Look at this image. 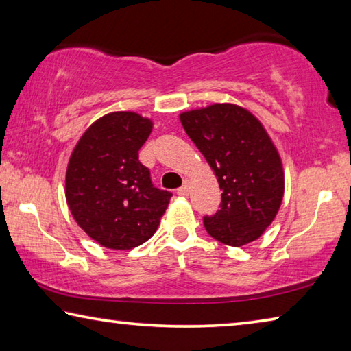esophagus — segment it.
<instances>
[{
  "label": "esophagus",
  "instance_id": "obj_1",
  "mask_svg": "<svg viewBox=\"0 0 351 351\" xmlns=\"http://www.w3.org/2000/svg\"><path fill=\"white\" fill-rule=\"evenodd\" d=\"M189 192H190V190H189V184L186 182V184H184V186L182 187H180V189H178V195H180V197H187V195H189Z\"/></svg>",
  "mask_w": 351,
  "mask_h": 351
}]
</instances>
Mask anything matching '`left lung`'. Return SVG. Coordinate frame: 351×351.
Segmentation results:
<instances>
[{
  "label": "left lung",
  "instance_id": "1",
  "mask_svg": "<svg viewBox=\"0 0 351 351\" xmlns=\"http://www.w3.org/2000/svg\"><path fill=\"white\" fill-rule=\"evenodd\" d=\"M180 121L223 190L221 209L204 217L207 232L234 247L260 239L285 193L280 153L263 123L228 102L182 111Z\"/></svg>",
  "mask_w": 351,
  "mask_h": 351
}]
</instances>
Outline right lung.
I'll use <instances>...</instances> for the list:
<instances>
[{
	"mask_svg": "<svg viewBox=\"0 0 351 351\" xmlns=\"http://www.w3.org/2000/svg\"><path fill=\"white\" fill-rule=\"evenodd\" d=\"M153 121L134 111L99 117L71 153L64 197L77 224L108 249L127 251L156 232L171 193L153 187L139 148Z\"/></svg>",
	"mask_w": 351,
	"mask_h": 351,
	"instance_id": "right-lung-1",
	"label": "right lung"
}]
</instances>
